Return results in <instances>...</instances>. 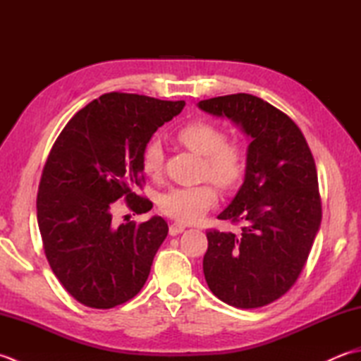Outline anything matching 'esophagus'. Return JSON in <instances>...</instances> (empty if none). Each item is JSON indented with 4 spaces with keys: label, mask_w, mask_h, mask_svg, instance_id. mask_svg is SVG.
<instances>
[{
    "label": "esophagus",
    "mask_w": 361,
    "mask_h": 361,
    "mask_svg": "<svg viewBox=\"0 0 361 361\" xmlns=\"http://www.w3.org/2000/svg\"><path fill=\"white\" fill-rule=\"evenodd\" d=\"M186 226L183 224H178V221H173V224L169 226V234L171 235H176V234H181L183 231H185Z\"/></svg>",
    "instance_id": "1"
}]
</instances>
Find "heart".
<instances>
[{
    "label": "heart",
    "instance_id": "1",
    "mask_svg": "<svg viewBox=\"0 0 361 361\" xmlns=\"http://www.w3.org/2000/svg\"><path fill=\"white\" fill-rule=\"evenodd\" d=\"M178 141L190 152L203 157V176H209L220 186L231 188L242 178L243 153L235 144L226 142V133L217 126L195 121L181 127L176 133ZM164 152L159 141H150L142 152V171L157 178L163 172ZM219 200L217 189L211 183L198 186L172 188L159 198V208L166 216L185 224L200 220L206 211Z\"/></svg>",
    "mask_w": 361,
    "mask_h": 361
}]
</instances>
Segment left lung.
Returning <instances> with one entry per match:
<instances>
[{
    "label": "left lung",
    "mask_w": 361,
    "mask_h": 361,
    "mask_svg": "<svg viewBox=\"0 0 361 361\" xmlns=\"http://www.w3.org/2000/svg\"><path fill=\"white\" fill-rule=\"evenodd\" d=\"M197 105L228 118L251 141L243 185L219 214L220 220L242 221V234L206 233L204 279L233 307H262L296 282L319 231L315 159L295 122L260 97L239 93Z\"/></svg>",
    "instance_id": "8db88e82"
}]
</instances>
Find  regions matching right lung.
<instances>
[{
    "label": "right lung",
    "instance_id": "add662e5",
    "mask_svg": "<svg viewBox=\"0 0 361 361\" xmlns=\"http://www.w3.org/2000/svg\"><path fill=\"white\" fill-rule=\"evenodd\" d=\"M185 101L109 93L68 122L46 161L37 220L46 259L60 283L87 307L111 309L140 293L169 226L113 220L124 197L136 214L152 202L135 194L142 181V152Z\"/></svg>",
    "mask_w": 361,
    "mask_h": 361
}]
</instances>
